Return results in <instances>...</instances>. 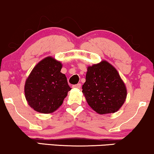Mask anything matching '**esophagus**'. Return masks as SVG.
Returning <instances> with one entry per match:
<instances>
[{"label": "esophagus", "instance_id": "obj_1", "mask_svg": "<svg viewBox=\"0 0 154 154\" xmlns=\"http://www.w3.org/2000/svg\"><path fill=\"white\" fill-rule=\"evenodd\" d=\"M72 87H73L74 88H77V89H79V88H81V84H80V83H78V84L73 85Z\"/></svg>", "mask_w": 154, "mask_h": 154}]
</instances>
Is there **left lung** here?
<instances>
[{"instance_id":"obj_1","label":"left lung","mask_w":154,"mask_h":154,"mask_svg":"<svg viewBox=\"0 0 154 154\" xmlns=\"http://www.w3.org/2000/svg\"><path fill=\"white\" fill-rule=\"evenodd\" d=\"M82 93L92 109L106 114L115 113L122 106L128 91L115 67L103 60L88 66Z\"/></svg>"}]
</instances>
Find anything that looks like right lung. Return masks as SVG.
<instances>
[{
    "instance_id": "add662e5",
    "label": "right lung",
    "mask_w": 154,
    "mask_h": 154,
    "mask_svg": "<svg viewBox=\"0 0 154 154\" xmlns=\"http://www.w3.org/2000/svg\"><path fill=\"white\" fill-rule=\"evenodd\" d=\"M62 63L48 56L35 65L26 79L24 95L32 109L42 114H51L62 105L72 89L64 74Z\"/></svg>"
}]
</instances>
